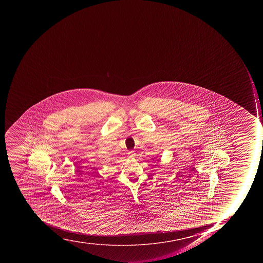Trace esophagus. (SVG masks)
<instances>
[{
    "instance_id": "obj_1",
    "label": "esophagus",
    "mask_w": 263,
    "mask_h": 263,
    "mask_svg": "<svg viewBox=\"0 0 263 263\" xmlns=\"http://www.w3.org/2000/svg\"><path fill=\"white\" fill-rule=\"evenodd\" d=\"M127 154H128L129 157H134L135 155H136L134 151H130Z\"/></svg>"
}]
</instances>
